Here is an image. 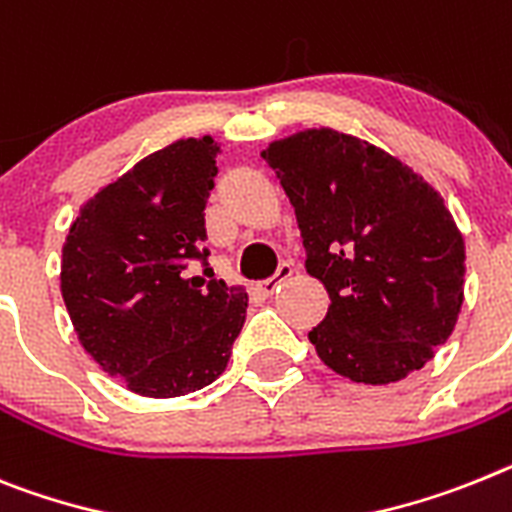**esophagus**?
<instances>
[{
  "label": "esophagus",
  "mask_w": 512,
  "mask_h": 512,
  "mask_svg": "<svg viewBox=\"0 0 512 512\" xmlns=\"http://www.w3.org/2000/svg\"><path fill=\"white\" fill-rule=\"evenodd\" d=\"M292 272H295V269H292L290 261H282L277 272H274V277H269V279H264V282H259V292H261V295H266V298H269V295H274V292L279 290V285H282V282H285L287 277H292Z\"/></svg>",
  "instance_id": "obj_1"
}]
</instances>
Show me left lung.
<instances>
[{
  "instance_id": "left-lung-1",
  "label": "left lung",
  "mask_w": 512,
  "mask_h": 512,
  "mask_svg": "<svg viewBox=\"0 0 512 512\" xmlns=\"http://www.w3.org/2000/svg\"><path fill=\"white\" fill-rule=\"evenodd\" d=\"M295 207L329 313L308 339L334 373L383 386L425 368L464 303L466 251L451 212L409 165L334 129L261 152Z\"/></svg>"
}]
</instances>
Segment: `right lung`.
<instances>
[{
  "label": "right lung",
  "mask_w": 512,
  "mask_h": 512,
  "mask_svg": "<svg viewBox=\"0 0 512 512\" xmlns=\"http://www.w3.org/2000/svg\"><path fill=\"white\" fill-rule=\"evenodd\" d=\"M217 155L212 137L147 155L80 209L61 251V298L85 352L152 399L217 381L246 321L248 295L214 277L204 248Z\"/></svg>",
  "instance_id": "1"
}]
</instances>
